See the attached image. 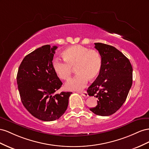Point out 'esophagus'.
Returning <instances> with one entry per match:
<instances>
[{"label": "esophagus", "mask_w": 149, "mask_h": 149, "mask_svg": "<svg viewBox=\"0 0 149 149\" xmlns=\"http://www.w3.org/2000/svg\"><path fill=\"white\" fill-rule=\"evenodd\" d=\"M80 94H81L82 95H83L84 97H88V93H87V92H86V91H83V92H80Z\"/></svg>", "instance_id": "esophagus-1"}]
</instances>
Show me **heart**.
<instances>
[{
	"label": "heart",
	"instance_id": "1",
	"mask_svg": "<svg viewBox=\"0 0 149 149\" xmlns=\"http://www.w3.org/2000/svg\"><path fill=\"white\" fill-rule=\"evenodd\" d=\"M64 61L58 58L52 61V67L57 77L63 80H68L76 69L77 75L65 84L69 91H79L86 87L88 79L92 81L100 74L102 68V57L98 51L88 50L80 45L67 47L62 52Z\"/></svg>",
	"mask_w": 149,
	"mask_h": 149
}]
</instances>
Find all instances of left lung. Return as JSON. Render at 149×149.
Wrapping results in <instances>:
<instances>
[{
	"mask_svg": "<svg viewBox=\"0 0 149 149\" xmlns=\"http://www.w3.org/2000/svg\"><path fill=\"white\" fill-rule=\"evenodd\" d=\"M102 57L100 74L87 89L89 96L98 98L93 113L109 116L116 112L125 102L132 84V67L129 60L116 47L95 43Z\"/></svg>",
	"mask_w": 149,
	"mask_h": 149,
	"instance_id": "obj_1",
	"label": "left lung"
}]
</instances>
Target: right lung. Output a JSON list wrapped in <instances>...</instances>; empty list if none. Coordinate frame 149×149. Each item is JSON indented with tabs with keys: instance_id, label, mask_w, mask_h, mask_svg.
<instances>
[{
	"instance_id": "obj_1",
	"label": "right lung",
	"mask_w": 149,
	"mask_h": 149,
	"mask_svg": "<svg viewBox=\"0 0 149 149\" xmlns=\"http://www.w3.org/2000/svg\"><path fill=\"white\" fill-rule=\"evenodd\" d=\"M57 46H42L24 57L17 82L21 101L30 113L43 121L58 119L65 113L70 92L54 94L62 82L52 67Z\"/></svg>"
}]
</instances>
